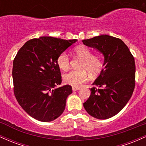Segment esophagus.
I'll return each mask as SVG.
<instances>
[{
  "label": "esophagus",
  "mask_w": 146,
  "mask_h": 146,
  "mask_svg": "<svg viewBox=\"0 0 146 146\" xmlns=\"http://www.w3.org/2000/svg\"><path fill=\"white\" fill-rule=\"evenodd\" d=\"M78 90H80L79 88H76V87H72V90L74 91H77Z\"/></svg>",
  "instance_id": "esophagus-1"
}]
</instances>
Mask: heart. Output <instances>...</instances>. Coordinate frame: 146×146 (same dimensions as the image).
Here are the masks:
<instances>
[{"label": "heart", "instance_id": "b5f03b06", "mask_svg": "<svg viewBox=\"0 0 146 146\" xmlns=\"http://www.w3.org/2000/svg\"><path fill=\"white\" fill-rule=\"evenodd\" d=\"M74 54L83 59L79 66L81 70H72L65 74L63 75V81L66 84L78 88L87 81L88 78V73L92 76L100 73L104 67V63L99 56L92 55L91 50L83 45L75 47ZM70 57L65 52H62L57 57V65L63 71L68 70L70 68Z\"/></svg>", "mask_w": 146, "mask_h": 146}]
</instances>
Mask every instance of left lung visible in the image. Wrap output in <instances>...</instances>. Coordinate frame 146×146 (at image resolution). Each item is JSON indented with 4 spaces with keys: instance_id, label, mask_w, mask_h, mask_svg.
Masks as SVG:
<instances>
[{
    "instance_id": "left-lung-1",
    "label": "left lung",
    "mask_w": 146,
    "mask_h": 146,
    "mask_svg": "<svg viewBox=\"0 0 146 146\" xmlns=\"http://www.w3.org/2000/svg\"><path fill=\"white\" fill-rule=\"evenodd\" d=\"M82 41L103 54L105 66L83 106L92 117L109 119L120 112L132 96L135 86V58L118 38L105 34Z\"/></svg>"
}]
</instances>
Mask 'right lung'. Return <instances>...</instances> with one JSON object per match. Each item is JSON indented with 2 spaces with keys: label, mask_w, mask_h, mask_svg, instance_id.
I'll use <instances>...</instances> for the list:
<instances>
[{
  "label": "right lung",
  "mask_w": 146,
  "mask_h": 146,
  "mask_svg": "<svg viewBox=\"0 0 146 146\" xmlns=\"http://www.w3.org/2000/svg\"><path fill=\"white\" fill-rule=\"evenodd\" d=\"M76 41L50 36L31 39L14 58V95L22 108L36 120L52 121L65 110L72 88L69 85L59 86L62 79L56 59Z\"/></svg>",
  "instance_id": "add662e5"
}]
</instances>
